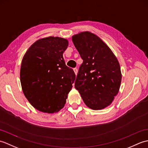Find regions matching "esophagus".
Wrapping results in <instances>:
<instances>
[{
  "label": "esophagus",
  "mask_w": 148,
  "mask_h": 148,
  "mask_svg": "<svg viewBox=\"0 0 148 148\" xmlns=\"http://www.w3.org/2000/svg\"><path fill=\"white\" fill-rule=\"evenodd\" d=\"M74 71L75 74L77 75V69L76 68H74Z\"/></svg>",
  "instance_id": "esophagus-1"
}]
</instances>
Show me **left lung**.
<instances>
[{"mask_svg": "<svg viewBox=\"0 0 148 148\" xmlns=\"http://www.w3.org/2000/svg\"><path fill=\"white\" fill-rule=\"evenodd\" d=\"M83 64L75 81L84 103L93 110L109 106L117 95L121 82L118 59L95 34L83 32L72 37Z\"/></svg>", "mask_w": 148, "mask_h": 148, "instance_id": "obj_1", "label": "left lung"}]
</instances>
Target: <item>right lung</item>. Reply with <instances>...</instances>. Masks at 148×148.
<instances>
[{
	"instance_id": "1",
	"label": "right lung",
	"mask_w": 148,
	"mask_h": 148,
	"mask_svg": "<svg viewBox=\"0 0 148 148\" xmlns=\"http://www.w3.org/2000/svg\"><path fill=\"white\" fill-rule=\"evenodd\" d=\"M68 40L58 37L37 40L25 54L20 69L23 92L34 108L54 113L64 107L76 78L63 53Z\"/></svg>"
}]
</instances>
